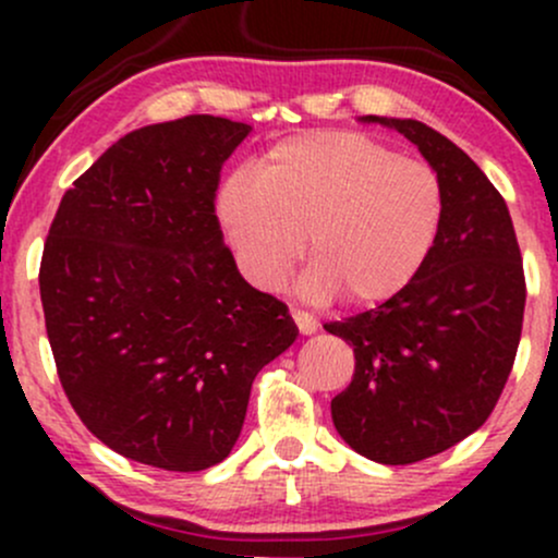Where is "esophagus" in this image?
<instances>
[{
	"instance_id": "34e87169",
	"label": "esophagus",
	"mask_w": 558,
	"mask_h": 558,
	"mask_svg": "<svg viewBox=\"0 0 558 558\" xmlns=\"http://www.w3.org/2000/svg\"><path fill=\"white\" fill-rule=\"evenodd\" d=\"M293 315V323H296V328H299V332L301 336H312V332H317V328H319V323L315 317L310 315V312H301V310H293L291 312Z\"/></svg>"
}]
</instances>
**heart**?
<instances>
[{
	"instance_id": "obj_1",
	"label": "heart",
	"mask_w": 558,
	"mask_h": 558,
	"mask_svg": "<svg viewBox=\"0 0 558 558\" xmlns=\"http://www.w3.org/2000/svg\"><path fill=\"white\" fill-rule=\"evenodd\" d=\"M254 170L220 185L217 222L259 291L278 288L304 248L306 299L341 291L351 304H377L417 275L444 222L438 172L364 133H301Z\"/></svg>"
}]
</instances>
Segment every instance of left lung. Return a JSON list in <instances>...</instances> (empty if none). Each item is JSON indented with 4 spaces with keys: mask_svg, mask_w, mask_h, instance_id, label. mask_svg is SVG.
I'll return each instance as SVG.
<instances>
[{
    "mask_svg": "<svg viewBox=\"0 0 558 558\" xmlns=\"http://www.w3.org/2000/svg\"><path fill=\"white\" fill-rule=\"evenodd\" d=\"M412 141L444 185V222L422 267L388 301L325 330L354 345V377L332 425L362 457L412 464L490 417L509 380L524 315V272L504 196L420 120L375 118Z\"/></svg>",
    "mask_w": 558,
    "mask_h": 558,
    "instance_id": "8db88e82",
    "label": "left lung"
}]
</instances>
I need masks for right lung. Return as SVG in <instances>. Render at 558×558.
<instances>
[{
  "mask_svg": "<svg viewBox=\"0 0 558 558\" xmlns=\"http://www.w3.org/2000/svg\"><path fill=\"white\" fill-rule=\"evenodd\" d=\"M248 131L189 114L128 133L65 191L44 243L57 375L83 425L133 462L220 464L254 377L299 336L283 301L241 278L215 215Z\"/></svg>",
  "mask_w": 558,
  "mask_h": 558,
  "instance_id": "right-lung-1",
  "label": "right lung"
}]
</instances>
